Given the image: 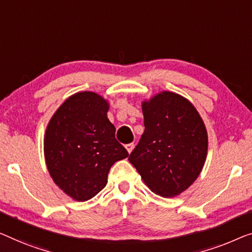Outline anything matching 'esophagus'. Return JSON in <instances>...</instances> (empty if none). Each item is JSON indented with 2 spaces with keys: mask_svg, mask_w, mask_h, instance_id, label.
<instances>
[{
  "mask_svg": "<svg viewBox=\"0 0 252 252\" xmlns=\"http://www.w3.org/2000/svg\"><path fill=\"white\" fill-rule=\"evenodd\" d=\"M133 144H127V145H126V149L127 150V153H131V152H132V149H133Z\"/></svg>",
  "mask_w": 252,
  "mask_h": 252,
  "instance_id": "obj_1",
  "label": "esophagus"
}]
</instances>
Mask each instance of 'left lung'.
<instances>
[{
  "label": "left lung",
  "instance_id": "obj_1",
  "mask_svg": "<svg viewBox=\"0 0 252 252\" xmlns=\"http://www.w3.org/2000/svg\"><path fill=\"white\" fill-rule=\"evenodd\" d=\"M145 131L129 162L142 181L160 197L179 196L196 181L204 167L208 134L190 100L160 92L141 103Z\"/></svg>",
  "mask_w": 252,
  "mask_h": 252
}]
</instances>
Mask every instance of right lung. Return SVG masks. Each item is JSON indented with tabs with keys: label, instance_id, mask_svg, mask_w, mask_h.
Instances as JSON below:
<instances>
[{
	"label": "right lung",
	"instance_id": "right-lung-1",
	"mask_svg": "<svg viewBox=\"0 0 252 252\" xmlns=\"http://www.w3.org/2000/svg\"><path fill=\"white\" fill-rule=\"evenodd\" d=\"M110 104L94 92L71 95L46 126L44 156L51 178L73 200L87 201L107 183L112 165L129 156L107 118Z\"/></svg>",
	"mask_w": 252,
	"mask_h": 252
}]
</instances>
